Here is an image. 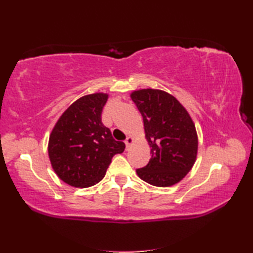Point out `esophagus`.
<instances>
[{
	"label": "esophagus",
	"mask_w": 253,
	"mask_h": 253,
	"mask_svg": "<svg viewBox=\"0 0 253 253\" xmlns=\"http://www.w3.org/2000/svg\"><path fill=\"white\" fill-rule=\"evenodd\" d=\"M135 142V139H133V137H128L126 140H125V143H126V147H127V149L129 148L131 144Z\"/></svg>",
	"instance_id": "34e87169"
}]
</instances>
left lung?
I'll use <instances>...</instances> for the list:
<instances>
[{"label": "left lung", "instance_id": "left-lung-1", "mask_svg": "<svg viewBox=\"0 0 253 253\" xmlns=\"http://www.w3.org/2000/svg\"><path fill=\"white\" fill-rule=\"evenodd\" d=\"M143 118L151 159L136 171L157 187L179 182L196 162L198 136L189 113L175 96L159 89H141L130 94Z\"/></svg>", "mask_w": 253, "mask_h": 253}]
</instances>
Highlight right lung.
Here are the masks:
<instances>
[{
	"label": "right lung",
	"mask_w": 253,
	"mask_h": 253,
	"mask_svg": "<svg viewBox=\"0 0 253 253\" xmlns=\"http://www.w3.org/2000/svg\"><path fill=\"white\" fill-rule=\"evenodd\" d=\"M109 94L93 93L75 101L58 118L49 139L51 165L60 178L77 188L103 179L115 154L125 150L101 121Z\"/></svg>",
	"instance_id": "1"
}]
</instances>
